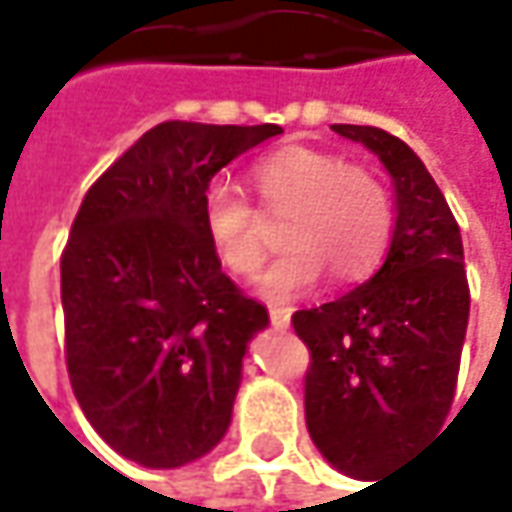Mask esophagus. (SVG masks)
<instances>
[{"label": "esophagus", "mask_w": 512, "mask_h": 512, "mask_svg": "<svg viewBox=\"0 0 512 512\" xmlns=\"http://www.w3.org/2000/svg\"><path fill=\"white\" fill-rule=\"evenodd\" d=\"M289 318H292V315H289V309H283V306H272V309H269V321H272L275 329H286V326H289Z\"/></svg>", "instance_id": "esophagus-1"}]
</instances>
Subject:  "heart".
<instances>
[{
  "instance_id": "heart-1",
  "label": "heart",
  "mask_w": 512,
  "mask_h": 512,
  "mask_svg": "<svg viewBox=\"0 0 512 512\" xmlns=\"http://www.w3.org/2000/svg\"><path fill=\"white\" fill-rule=\"evenodd\" d=\"M257 200L269 217H286L283 240L292 243L260 275L257 289L269 300L300 298L323 278L358 280L378 266L392 234L387 186L341 154L292 145L252 168ZM203 232L217 260L240 278L255 275L269 252V226L252 197L229 180L203 191Z\"/></svg>"
}]
</instances>
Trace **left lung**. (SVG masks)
<instances>
[{
	"label": "left lung",
	"mask_w": 512,
	"mask_h": 512,
	"mask_svg": "<svg viewBox=\"0 0 512 512\" xmlns=\"http://www.w3.org/2000/svg\"><path fill=\"white\" fill-rule=\"evenodd\" d=\"M332 131L381 157L395 183L398 220L384 266L344 298L298 309L292 326L309 349V435L332 467L369 481L444 427L470 286L456 217L410 145L372 125Z\"/></svg>",
	"instance_id": "left-lung-1"
}]
</instances>
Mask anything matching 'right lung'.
Returning <instances> with one entry per match:
<instances>
[{"instance_id": "right-lung-1", "label": "right lung", "mask_w": 512, "mask_h": 512, "mask_svg": "<svg viewBox=\"0 0 512 512\" xmlns=\"http://www.w3.org/2000/svg\"><path fill=\"white\" fill-rule=\"evenodd\" d=\"M280 125L168 120L82 197L59 260L65 364L102 441L143 467H183L226 435L246 344L269 323L203 232V191Z\"/></svg>"}]
</instances>
